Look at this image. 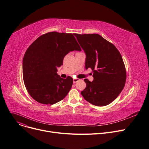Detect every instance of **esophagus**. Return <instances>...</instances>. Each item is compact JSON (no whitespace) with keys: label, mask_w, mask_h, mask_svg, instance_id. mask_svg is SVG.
Masks as SVG:
<instances>
[{"label":"esophagus","mask_w":149,"mask_h":149,"mask_svg":"<svg viewBox=\"0 0 149 149\" xmlns=\"http://www.w3.org/2000/svg\"><path fill=\"white\" fill-rule=\"evenodd\" d=\"M79 80H78V78H74V80H73V81H74V83H75L76 82H77Z\"/></svg>","instance_id":"obj_1"}]
</instances>
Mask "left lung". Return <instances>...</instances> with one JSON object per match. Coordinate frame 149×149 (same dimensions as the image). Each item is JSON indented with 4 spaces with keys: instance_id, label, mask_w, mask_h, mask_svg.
Listing matches in <instances>:
<instances>
[{
    "instance_id": "obj_1",
    "label": "left lung",
    "mask_w": 149,
    "mask_h": 149,
    "mask_svg": "<svg viewBox=\"0 0 149 149\" xmlns=\"http://www.w3.org/2000/svg\"><path fill=\"white\" fill-rule=\"evenodd\" d=\"M84 51L85 68H91L93 80L84 79L86 87L81 94L94 105L110 104L123 89L126 72L122 57L117 48L98 34H75Z\"/></svg>"
}]
</instances>
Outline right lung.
Instances as JSON below:
<instances>
[{
	"label": "right lung",
	"instance_id": "add662e5",
	"mask_svg": "<svg viewBox=\"0 0 149 149\" xmlns=\"http://www.w3.org/2000/svg\"><path fill=\"white\" fill-rule=\"evenodd\" d=\"M81 49L72 33L48 32L38 38L26 50L23 76L29 95L37 102L53 105L62 100L71 90L73 79L62 78L57 68L65 56Z\"/></svg>",
	"mask_w": 149,
	"mask_h": 149
}]
</instances>
